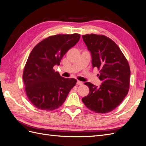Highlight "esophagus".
<instances>
[{"label":"esophagus","instance_id":"34e87169","mask_svg":"<svg viewBox=\"0 0 146 146\" xmlns=\"http://www.w3.org/2000/svg\"><path fill=\"white\" fill-rule=\"evenodd\" d=\"M76 84H77L78 85L81 86V85H83V82L80 81H77V83H76Z\"/></svg>","mask_w":146,"mask_h":146}]
</instances>
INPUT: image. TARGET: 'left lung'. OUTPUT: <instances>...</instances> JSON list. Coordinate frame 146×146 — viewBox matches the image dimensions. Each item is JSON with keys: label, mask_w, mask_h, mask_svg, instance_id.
Masks as SVG:
<instances>
[{"label": "left lung", "mask_w": 146, "mask_h": 146, "mask_svg": "<svg viewBox=\"0 0 146 146\" xmlns=\"http://www.w3.org/2000/svg\"><path fill=\"white\" fill-rule=\"evenodd\" d=\"M92 56V67L99 70L102 83L98 87L89 82L84 84L89 94L82 101L89 110L106 113L114 110L125 99L129 91L130 68L120 48L114 41L104 35L82 36Z\"/></svg>", "instance_id": "8db88e82"}]
</instances>
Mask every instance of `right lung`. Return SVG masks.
Masks as SVG:
<instances>
[{
    "label": "right lung",
    "mask_w": 146,
    "mask_h": 146,
    "mask_svg": "<svg viewBox=\"0 0 146 146\" xmlns=\"http://www.w3.org/2000/svg\"><path fill=\"white\" fill-rule=\"evenodd\" d=\"M80 38L79 34L51 36L33 48L26 63L23 80L27 97L37 109H58L75 86V79L62 77L53 68L60 65L63 55Z\"/></svg>",
    "instance_id": "add662e5"
}]
</instances>
